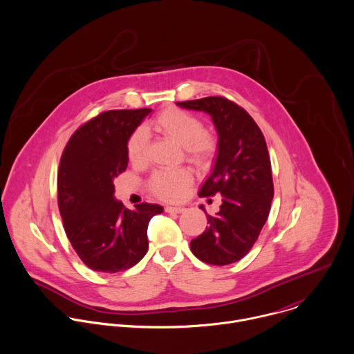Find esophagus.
Instances as JSON below:
<instances>
[{
  "label": "esophagus",
  "mask_w": 354,
  "mask_h": 354,
  "mask_svg": "<svg viewBox=\"0 0 354 354\" xmlns=\"http://www.w3.org/2000/svg\"><path fill=\"white\" fill-rule=\"evenodd\" d=\"M165 211H167V212H169V214H180V212H183V211H185V208H182V207H171V205H168V207H165Z\"/></svg>",
  "instance_id": "34e87169"
}]
</instances>
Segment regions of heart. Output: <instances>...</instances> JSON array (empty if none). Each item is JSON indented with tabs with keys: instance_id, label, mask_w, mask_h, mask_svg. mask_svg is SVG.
<instances>
[{
	"instance_id": "b5f03b06",
	"label": "heart",
	"mask_w": 354,
	"mask_h": 354,
	"mask_svg": "<svg viewBox=\"0 0 354 354\" xmlns=\"http://www.w3.org/2000/svg\"><path fill=\"white\" fill-rule=\"evenodd\" d=\"M149 129H153L182 145L186 156L196 164L208 161L216 149L214 136L204 131L201 120L185 110H164L151 122L145 125V131ZM146 133L142 129L135 131L129 136L127 145V154L129 161L135 165L142 164L146 158ZM190 182L192 176L186 169L157 171L150 178L149 187L157 197L175 201L183 196V192L190 185Z\"/></svg>"
}]
</instances>
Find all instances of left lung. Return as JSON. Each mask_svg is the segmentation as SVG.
Segmentation results:
<instances>
[{
  "mask_svg": "<svg viewBox=\"0 0 354 354\" xmlns=\"http://www.w3.org/2000/svg\"><path fill=\"white\" fill-rule=\"evenodd\" d=\"M182 109L207 113L218 133V154L200 197L219 196V211L208 227L192 240L190 250L200 261L225 266L244 258L265 226L274 194L272 167L262 131L239 104L208 96L176 102ZM211 200V198H209Z\"/></svg>",
  "mask_w": 354,
  "mask_h": 354,
  "instance_id": "left-lung-1",
  "label": "left lung"
}]
</instances>
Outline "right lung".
<instances>
[{"label":"right lung","instance_id":"right-lung-1","mask_svg":"<svg viewBox=\"0 0 354 354\" xmlns=\"http://www.w3.org/2000/svg\"><path fill=\"white\" fill-rule=\"evenodd\" d=\"M151 109L109 110L80 127L59 165L57 204L64 232L80 259L92 270L117 273L147 252V226L158 204L128 209L114 197V178L128 167L129 136Z\"/></svg>","mask_w":354,"mask_h":354}]
</instances>
